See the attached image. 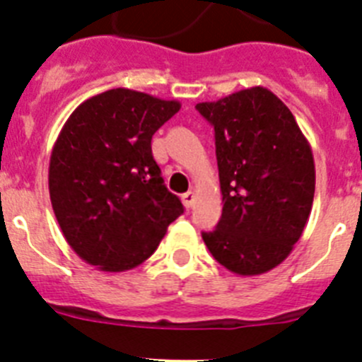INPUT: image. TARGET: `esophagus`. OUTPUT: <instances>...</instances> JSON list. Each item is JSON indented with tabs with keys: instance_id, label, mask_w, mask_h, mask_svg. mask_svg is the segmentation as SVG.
<instances>
[{
	"instance_id": "esophagus-1",
	"label": "esophagus",
	"mask_w": 362,
	"mask_h": 362,
	"mask_svg": "<svg viewBox=\"0 0 362 362\" xmlns=\"http://www.w3.org/2000/svg\"><path fill=\"white\" fill-rule=\"evenodd\" d=\"M181 201H183V204L187 206V209H192L194 203H196V194H194V192H187V194L181 196Z\"/></svg>"
}]
</instances>
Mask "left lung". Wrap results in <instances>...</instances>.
I'll return each mask as SVG.
<instances>
[{
	"label": "left lung",
	"mask_w": 362,
	"mask_h": 362,
	"mask_svg": "<svg viewBox=\"0 0 362 362\" xmlns=\"http://www.w3.org/2000/svg\"><path fill=\"white\" fill-rule=\"evenodd\" d=\"M216 132L223 214L203 232L217 263L259 276L293 250L312 212L315 165L288 107L263 86L197 103Z\"/></svg>",
	"instance_id": "1"
}]
</instances>
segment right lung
Wrapping results in <instances>:
<instances>
[{"instance_id":"1","label":"right lung","mask_w":362,"mask_h":362,"mask_svg":"<svg viewBox=\"0 0 362 362\" xmlns=\"http://www.w3.org/2000/svg\"><path fill=\"white\" fill-rule=\"evenodd\" d=\"M179 108L112 88L83 101L63 124L50 156V201L70 248L92 267L141 264L183 214L152 156V136Z\"/></svg>"}]
</instances>
